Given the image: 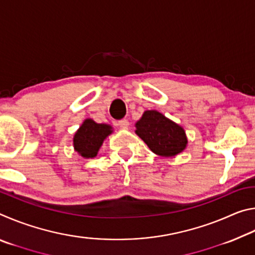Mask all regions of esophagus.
<instances>
[{
	"mask_svg": "<svg viewBox=\"0 0 255 255\" xmlns=\"http://www.w3.org/2000/svg\"><path fill=\"white\" fill-rule=\"evenodd\" d=\"M118 125H119V127L122 128V129H128L129 122H128V120H126V119H123V120H120V122L118 123Z\"/></svg>",
	"mask_w": 255,
	"mask_h": 255,
	"instance_id": "1",
	"label": "esophagus"
}]
</instances>
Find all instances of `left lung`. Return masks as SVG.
<instances>
[{
  "instance_id": "left-lung-1",
  "label": "left lung",
  "mask_w": 255,
  "mask_h": 255,
  "mask_svg": "<svg viewBox=\"0 0 255 255\" xmlns=\"http://www.w3.org/2000/svg\"><path fill=\"white\" fill-rule=\"evenodd\" d=\"M135 126L137 135L159 156H175L187 148L188 138L183 127L156 110H146Z\"/></svg>"
}]
</instances>
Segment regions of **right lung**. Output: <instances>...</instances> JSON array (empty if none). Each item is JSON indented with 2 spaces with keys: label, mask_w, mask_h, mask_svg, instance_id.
Wrapping results in <instances>:
<instances>
[{
  "label": "right lung",
  "mask_w": 255,
  "mask_h": 255,
  "mask_svg": "<svg viewBox=\"0 0 255 255\" xmlns=\"http://www.w3.org/2000/svg\"><path fill=\"white\" fill-rule=\"evenodd\" d=\"M114 132L108 124H98L93 119H85L73 137L75 152L83 158H93L106 138Z\"/></svg>",
  "instance_id": "add662e5"
}]
</instances>
